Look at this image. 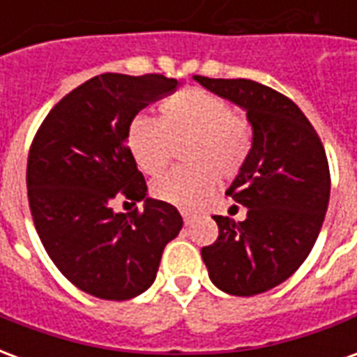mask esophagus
<instances>
[{
  "instance_id": "1",
  "label": "esophagus",
  "mask_w": 357,
  "mask_h": 357,
  "mask_svg": "<svg viewBox=\"0 0 357 357\" xmlns=\"http://www.w3.org/2000/svg\"><path fill=\"white\" fill-rule=\"evenodd\" d=\"M181 216H183V222H185V225H189L191 222H193V214H191V212H181Z\"/></svg>"
}]
</instances>
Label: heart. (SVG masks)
Listing matches in <instances>:
<instances>
[{
  "label": "heart",
  "mask_w": 357,
  "mask_h": 357,
  "mask_svg": "<svg viewBox=\"0 0 357 357\" xmlns=\"http://www.w3.org/2000/svg\"><path fill=\"white\" fill-rule=\"evenodd\" d=\"M185 168L164 174L151 187L158 201L193 208L208 197L216 178H235L252 149L245 118L229 102L204 89H185L160 102V120L137 116L128 130V149L145 174L155 176L170 164L176 145H185Z\"/></svg>",
  "instance_id": "b5f03b06"
}]
</instances>
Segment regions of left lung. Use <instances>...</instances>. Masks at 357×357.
<instances>
[{"instance_id":"8db88e82","label":"left lung","mask_w":357,"mask_h":357,"mask_svg":"<svg viewBox=\"0 0 357 357\" xmlns=\"http://www.w3.org/2000/svg\"><path fill=\"white\" fill-rule=\"evenodd\" d=\"M247 112L252 149L225 195L247 218L214 216L220 235L202 247L208 277L220 291L255 296L287 281L321 231L331 176L319 135L304 112L275 89L252 80L195 76Z\"/></svg>"}]
</instances>
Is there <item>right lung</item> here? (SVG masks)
<instances>
[{
    "label": "right lung",
    "mask_w": 357,
    "mask_h": 357,
    "mask_svg": "<svg viewBox=\"0 0 357 357\" xmlns=\"http://www.w3.org/2000/svg\"><path fill=\"white\" fill-rule=\"evenodd\" d=\"M178 86L162 74H101L63 97L36 133L26 168L36 231L59 271L91 296H139L181 231L178 208L149 197L128 149L137 112ZM116 196L143 202L144 212L114 213Z\"/></svg>",
    "instance_id": "obj_1"
}]
</instances>
